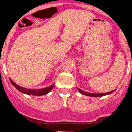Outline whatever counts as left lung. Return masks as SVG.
Listing matches in <instances>:
<instances>
[{"mask_svg":"<svg viewBox=\"0 0 132 132\" xmlns=\"http://www.w3.org/2000/svg\"><path fill=\"white\" fill-rule=\"evenodd\" d=\"M77 89L80 94L85 95V96H91V97H100V96H106V95H108V94H111V93H112L113 92L116 90H112V91H110V92H108V93H88V92L83 91V90H80V88H77Z\"/></svg>","mask_w":132,"mask_h":132,"instance_id":"8db88e82","label":"left lung"}]
</instances>
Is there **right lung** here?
I'll return each instance as SVG.
<instances>
[{
    "mask_svg": "<svg viewBox=\"0 0 132 132\" xmlns=\"http://www.w3.org/2000/svg\"><path fill=\"white\" fill-rule=\"evenodd\" d=\"M10 81L14 87L16 88V89L21 92L22 93H24V94H28V95H34V96H42V95H45L47 94L53 88L55 84L53 83V85H50L49 87H45L44 88H40V89H30V88H24V87H20L18 85H16L14 82H13L11 79H10Z\"/></svg>",
    "mask_w": 132,
    "mask_h": 132,
    "instance_id": "obj_1",
    "label": "right lung"
}]
</instances>
